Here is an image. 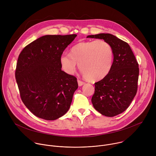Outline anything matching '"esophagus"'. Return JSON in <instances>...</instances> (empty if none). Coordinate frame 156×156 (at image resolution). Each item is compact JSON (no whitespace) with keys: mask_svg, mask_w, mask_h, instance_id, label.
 I'll return each instance as SVG.
<instances>
[{"mask_svg":"<svg viewBox=\"0 0 156 156\" xmlns=\"http://www.w3.org/2000/svg\"><path fill=\"white\" fill-rule=\"evenodd\" d=\"M78 86H83V84H84L85 83L83 82V81H81V80H78Z\"/></svg>","mask_w":156,"mask_h":156,"instance_id":"1","label":"esophagus"}]
</instances>
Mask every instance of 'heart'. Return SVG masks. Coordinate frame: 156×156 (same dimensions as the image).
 Segmentation results:
<instances>
[{
    "label": "heart",
    "instance_id": "b5f03b06",
    "mask_svg": "<svg viewBox=\"0 0 156 156\" xmlns=\"http://www.w3.org/2000/svg\"><path fill=\"white\" fill-rule=\"evenodd\" d=\"M114 52L112 46L103 39L80 42L70 49V54L64 52L59 58L62 70L73 75L78 67L85 78L98 81L104 78L112 68Z\"/></svg>",
    "mask_w": 156,
    "mask_h": 156
}]
</instances>
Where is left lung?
<instances>
[{
    "instance_id": "obj_1",
    "label": "left lung",
    "mask_w": 156,
    "mask_h": 156,
    "mask_svg": "<svg viewBox=\"0 0 156 156\" xmlns=\"http://www.w3.org/2000/svg\"><path fill=\"white\" fill-rule=\"evenodd\" d=\"M87 37L106 41L112 46L114 61L108 75L95 83L91 102L94 108L106 117H114L129 107L136 96L139 76L138 63L128 44L109 33Z\"/></svg>"
}]
</instances>
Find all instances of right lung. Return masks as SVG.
<instances>
[{
    "label": "right lung",
    "mask_w": 156,
    "mask_h": 156,
    "mask_svg": "<svg viewBox=\"0 0 156 156\" xmlns=\"http://www.w3.org/2000/svg\"><path fill=\"white\" fill-rule=\"evenodd\" d=\"M76 36H44L19 55L15 78L20 97L39 118L55 120L70 108L78 82L76 77L62 70L59 58Z\"/></svg>",
    "instance_id": "add662e5"
}]
</instances>
